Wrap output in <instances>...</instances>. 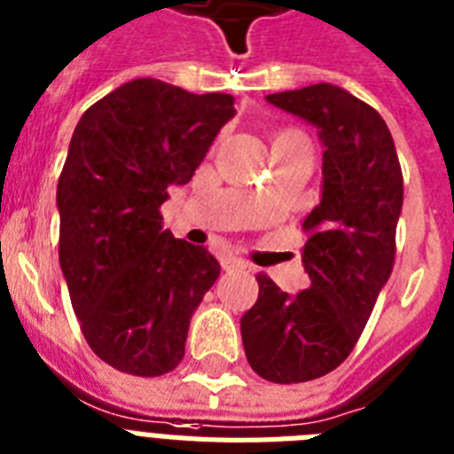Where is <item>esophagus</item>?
<instances>
[{
	"label": "esophagus",
	"mask_w": 454,
	"mask_h": 454,
	"mask_svg": "<svg viewBox=\"0 0 454 454\" xmlns=\"http://www.w3.org/2000/svg\"><path fill=\"white\" fill-rule=\"evenodd\" d=\"M247 268H249V265H247L242 259H238V256H223V259H221V270L239 272V270H247Z\"/></svg>",
	"instance_id": "34e87169"
}]
</instances>
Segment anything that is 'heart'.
I'll return each mask as SVG.
<instances>
[{
  "label": "heart",
  "mask_w": 454,
  "mask_h": 454,
  "mask_svg": "<svg viewBox=\"0 0 454 454\" xmlns=\"http://www.w3.org/2000/svg\"><path fill=\"white\" fill-rule=\"evenodd\" d=\"M291 146H308L310 149V142H308V137L301 130H279L272 137V151L291 149Z\"/></svg>",
  "instance_id": "heart-1"
}]
</instances>
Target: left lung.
I'll use <instances>...</instances> for the list:
<instances>
[{
    "label": "left lung",
    "mask_w": 454,
    "mask_h": 454,
    "mask_svg": "<svg viewBox=\"0 0 454 454\" xmlns=\"http://www.w3.org/2000/svg\"><path fill=\"white\" fill-rule=\"evenodd\" d=\"M324 144L322 200L303 221L310 286L289 296L261 272L259 301L239 319L249 366L278 385L331 373L355 349L392 275L403 175L373 106L331 83L268 95Z\"/></svg>",
    "instance_id": "obj_1"
}]
</instances>
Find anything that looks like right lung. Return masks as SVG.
Listing matches in <instances>:
<instances>
[{
  "label": "right lung",
  "instance_id": "add662e5",
  "mask_svg": "<svg viewBox=\"0 0 454 454\" xmlns=\"http://www.w3.org/2000/svg\"><path fill=\"white\" fill-rule=\"evenodd\" d=\"M233 102L135 79L74 130L58 179L60 268L88 345L121 373L179 366L191 317L219 278L205 247L163 231L160 205L191 182Z\"/></svg>",
  "mask_w": 454,
  "mask_h": 454
}]
</instances>
